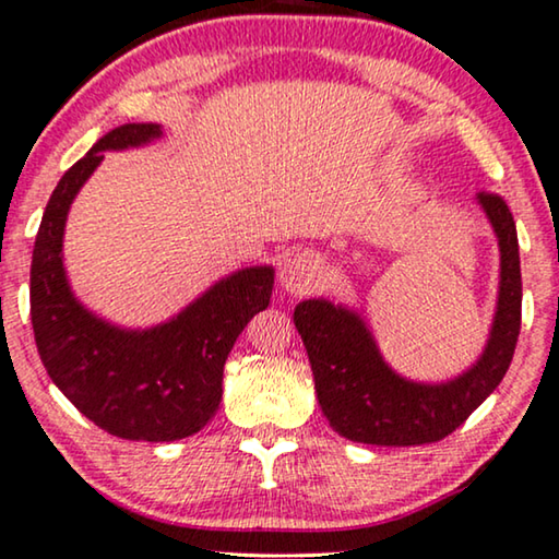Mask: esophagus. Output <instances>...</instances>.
<instances>
[{
  "mask_svg": "<svg viewBox=\"0 0 559 559\" xmlns=\"http://www.w3.org/2000/svg\"><path fill=\"white\" fill-rule=\"evenodd\" d=\"M320 277H322V266L318 262V257L307 254V252L289 257V260L282 264V270H280L282 289H285L287 295H295V297L310 295L312 289L320 285Z\"/></svg>",
  "mask_w": 559,
  "mask_h": 559,
  "instance_id": "34e87169",
  "label": "esophagus"
}]
</instances>
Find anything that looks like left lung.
Here are the masks:
<instances>
[{"mask_svg":"<svg viewBox=\"0 0 559 559\" xmlns=\"http://www.w3.org/2000/svg\"><path fill=\"white\" fill-rule=\"evenodd\" d=\"M499 245V295L489 340L464 373L420 383L403 378L378 350L368 322L325 297L295 307V328L310 358L314 391L330 426L345 439L373 447H418L441 441L495 393L512 362L522 325L520 241L512 212L497 193H479Z\"/></svg>","mask_w":559,"mask_h":559,"instance_id":"8db88e82","label":"left lung"}]
</instances>
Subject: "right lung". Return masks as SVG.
<instances>
[{"label":"right lung","instance_id":"obj_1","mask_svg":"<svg viewBox=\"0 0 559 559\" xmlns=\"http://www.w3.org/2000/svg\"><path fill=\"white\" fill-rule=\"evenodd\" d=\"M158 123L112 128L64 171L47 201L29 270L37 353L52 383L95 426L128 441H179L214 418L226 355L247 322L270 305L274 270L241 266L160 325H112L72 295L62 264L70 204L105 151L158 141Z\"/></svg>","mask_w":559,"mask_h":559}]
</instances>
